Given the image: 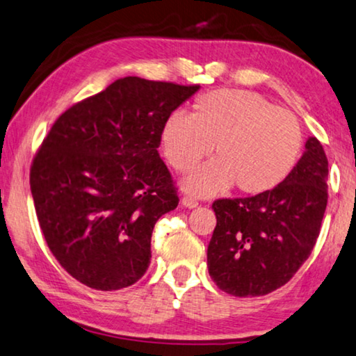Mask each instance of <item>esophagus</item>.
Returning <instances> with one entry per match:
<instances>
[{
  "mask_svg": "<svg viewBox=\"0 0 356 356\" xmlns=\"http://www.w3.org/2000/svg\"><path fill=\"white\" fill-rule=\"evenodd\" d=\"M182 206H185V208H188V209H193V208H196V206H198V201L192 198V196H184Z\"/></svg>",
  "mask_w": 356,
  "mask_h": 356,
  "instance_id": "obj_1",
  "label": "esophagus"
}]
</instances>
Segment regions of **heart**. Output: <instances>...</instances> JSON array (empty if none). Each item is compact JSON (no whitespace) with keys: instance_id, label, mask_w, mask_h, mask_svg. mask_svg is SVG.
<instances>
[{"instance_id":"1","label":"heart","mask_w":356,"mask_h":356,"mask_svg":"<svg viewBox=\"0 0 356 356\" xmlns=\"http://www.w3.org/2000/svg\"><path fill=\"white\" fill-rule=\"evenodd\" d=\"M161 148L179 172L193 169L212 147L216 158L184 179L195 196H214L236 185L245 195L277 188L299 163V121L261 94L217 89L196 100L192 115L172 111L161 127Z\"/></svg>"}]
</instances>
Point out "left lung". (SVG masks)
<instances>
[{"label":"left lung","instance_id":"1","mask_svg":"<svg viewBox=\"0 0 356 356\" xmlns=\"http://www.w3.org/2000/svg\"><path fill=\"white\" fill-rule=\"evenodd\" d=\"M327 204V158L316 137L291 176L267 193L217 200L208 268L219 289L236 297L281 288L309 259Z\"/></svg>","mask_w":356,"mask_h":356}]
</instances>
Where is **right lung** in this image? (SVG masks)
<instances>
[{"mask_svg":"<svg viewBox=\"0 0 356 356\" xmlns=\"http://www.w3.org/2000/svg\"><path fill=\"white\" fill-rule=\"evenodd\" d=\"M198 89L116 79L62 113L42 140L30 171L36 216L79 283L115 291L144 277L153 227L179 204L158 153L161 127Z\"/></svg>","mask_w":356,"mask_h":356,"instance_id":"obj_1","label":"right lung"}]
</instances>
